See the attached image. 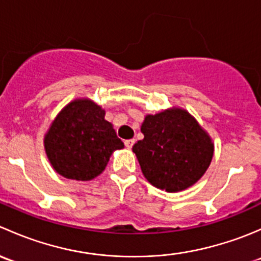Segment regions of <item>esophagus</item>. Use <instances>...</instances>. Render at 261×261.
<instances>
[{
  "mask_svg": "<svg viewBox=\"0 0 261 261\" xmlns=\"http://www.w3.org/2000/svg\"><path fill=\"white\" fill-rule=\"evenodd\" d=\"M134 144H135V140H134V139H130V140H125V146L127 147V149H131V147L134 146Z\"/></svg>",
  "mask_w": 261,
  "mask_h": 261,
  "instance_id": "1",
  "label": "esophagus"
}]
</instances>
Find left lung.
I'll return each instance as SVG.
<instances>
[{
  "label": "left lung",
  "mask_w": 261,
  "mask_h": 261,
  "mask_svg": "<svg viewBox=\"0 0 261 261\" xmlns=\"http://www.w3.org/2000/svg\"><path fill=\"white\" fill-rule=\"evenodd\" d=\"M143 140L133 146L143 174L154 187L178 192L193 186L210 167L213 144L197 121L180 109L147 115Z\"/></svg>",
  "instance_id": "left-lung-1"
}]
</instances>
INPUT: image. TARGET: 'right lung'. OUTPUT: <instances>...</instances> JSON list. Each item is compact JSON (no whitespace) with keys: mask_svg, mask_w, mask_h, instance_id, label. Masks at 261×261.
I'll return each instance as SVG.
<instances>
[{"mask_svg":"<svg viewBox=\"0 0 261 261\" xmlns=\"http://www.w3.org/2000/svg\"><path fill=\"white\" fill-rule=\"evenodd\" d=\"M44 144L53 168L74 180L96 178L112 152L123 147L103 110L89 99L70 102L53 121Z\"/></svg>","mask_w":261,"mask_h":261,"instance_id":"right-lung-1","label":"right lung"}]
</instances>
